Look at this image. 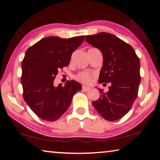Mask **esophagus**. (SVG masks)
<instances>
[{
  "instance_id": "obj_1",
  "label": "esophagus",
  "mask_w": 160,
  "mask_h": 160,
  "mask_svg": "<svg viewBox=\"0 0 160 160\" xmlns=\"http://www.w3.org/2000/svg\"><path fill=\"white\" fill-rule=\"evenodd\" d=\"M89 89H90V87H86V86H83L82 87V90L83 91L87 92V91H89Z\"/></svg>"
}]
</instances>
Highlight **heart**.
<instances>
[{"mask_svg":"<svg viewBox=\"0 0 160 160\" xmlns=\"http://www.w3.org/2000/svg\"><path fill=\"white\" fill-rule=\"evenodd\" d=\"M75 78L78 82L84 84H89L92 82V75L87 72H82L76 76Z\"/></svg>","mask_w":160,"mask_h":160,"instance_id":"obj_1","label":"heart"}]
</instances>
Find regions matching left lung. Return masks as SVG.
Listing matches in <instances>:
<instances>
[{
	"instance_id": "left-lung-1",
	"label": "left lung",
	"mask_w": 160,
	"mask_h": 160,
	"mask_svg": "<svg viewBox=\"0 0 160 160\" xmlns=\"http://www.w3.org/2000/svg\"><path fill=\"white\" fill-rule=\"evenodd\" d=\"M85 41L100 49L103 57L98 82L110 83L107 92L99 89L100 98L92 106L108 121L121 119L138 96L141 82L138 57L130 44L108 32L87 36Z\"/></svg>"
}]
</instances>
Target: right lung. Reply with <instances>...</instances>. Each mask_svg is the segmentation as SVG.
Returning <instances> with one entry per match:
<instances>
[{
	"label": "right lung",
	"instance_id": "obj_1",
	"mask_svg": "<svg viewBox=\"0 0 160 160\" xmlns=\"http://www.w3.org/2000/svg\"><path fill=\"white\" fill-rule=\"evenodd\" d=\"M84 37H47L26 51L22 62L23 98L40 119L58 120L69 108L73 95L82 89V85L76 81H67L65 86L60 84L54 87V80L58 70L69 65L72 53Z\"/></svg>",
	"mask_w": 160,
	"mask_h": 160
}]
</instances>
